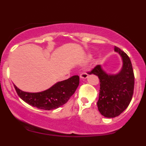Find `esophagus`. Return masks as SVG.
<instances>
[{"label": "esophagus", "mask_w": 146, "mask_h": 146, "mask_svg": "<svg viewBox=\"0 0 146 146\" xmlns=\"http://www.w3.org/2000/svg\"><path fill=\"white\" fill-rule=\"evenodd\" d=\"M80 76V78H82V79H86V78H88V74L86 73H82Z\"/></svg>", "instance_id": "obj_1"}]
</instances>
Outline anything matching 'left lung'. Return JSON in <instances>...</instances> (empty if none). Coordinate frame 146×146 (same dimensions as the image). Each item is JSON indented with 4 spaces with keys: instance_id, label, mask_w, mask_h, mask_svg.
<instances>
[{
    "instance_id": "1",
    "label": "left lung",
    "mask_w": 146,
    "mask_h": 146,
    "mask_svg": "<svg viewBox=\"0 0 146 146\" xmlns=\"http://www.w3.org/2000/svg\"><path fill=\"white\" fill-rule=\"evenodd\" d=\"M114 50L122 57V69L117 74H108L97 65L88 74H94L100 80V90L97 106L104 117L119 115L128 107L132 99L134 75L131 60L127 54L115 46Z\"/></svg>"
}]
</instances>
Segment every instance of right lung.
Listing matches in <instances>:
<instances>
[{"label":"right lung","mask_w":146,"mask_h":146,"mask_svg":"<svg viewBox=\"0 0 146 146\" xmlns=\"http://www.w3.org/2000/svg\"><path fill=\"white\" fill-rule=\"evenodd\" d=\"M78 76L56 82L52 87L43 92L31 93L19 90L14 85L18 96L26 103L33 107L43 110H54L65 104L75 93L79 85Z\"/></svg>","instance_id":"1"}]
</instances>
